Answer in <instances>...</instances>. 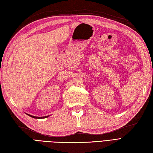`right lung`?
I'll return each instance as SVG.
<instances>
[{
  "instance_id": "right-lung-1",
  "label": "right lung",
  "mask_w": 153,
  "mask_h": 153,
  "mask_svg": "<svg viewBox=\"0 0 153 153\" xmlns=\"http://www.w3.org/2000/svg\"><path fill=\"white\" fill-rule=\"evenodd\" d=\"M27 115H29V116H30V117H33V118H35V119H43V118H47V117H48V116H45V117H36V116H33V115H29V114H27Z\"/></svg>"
}]
</instances>
